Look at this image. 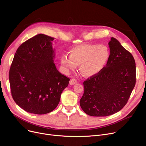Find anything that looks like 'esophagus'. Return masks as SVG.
Returning <instances> with one entry per match:
<instances>
[{
  "label": "esophagus",
  "mask_w": 146,
  "mask_h": 146,
  "mask_svg": "<svg viewBox=\"0 0 146 146\" xmlns=\"http://www.w3.org/2000/svg\"><path fill=\"white\" fill-rule=\"evenodd\" d=\"M77 83V80L75 79H72L71 80H70V84L71 85H75V84H76Z\"/></svg>",
  "instance_id": "1"
}]
</instances>
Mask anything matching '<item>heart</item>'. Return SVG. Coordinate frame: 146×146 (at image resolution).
<instances>
[{
	"label": "heart",
	"instance_id": "heart-1",
	"mask_svg": "<svg viewBox=\"0 0 146 146\" xmlns=\"http://www.w3.org/2000/svg\"><path fill=\"white\" fill-rule=\"evenodd\" d=\"M110 56V50L106 45L85 44L72 48L69 52V57H62L61 63L67 72L79 66L80 72L89 77L102 71L107 65Z\"/></svg>",
	"mask_w": 146,
	"mask_h": 146
}]
</instances>
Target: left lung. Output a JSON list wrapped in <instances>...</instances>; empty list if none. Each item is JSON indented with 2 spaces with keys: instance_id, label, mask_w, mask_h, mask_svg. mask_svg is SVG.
<instances>
[{
  "instance_id": "left-lung-1",
  "label": "left lung",
  "mask_w": 146,
  "mask_h": 146,
  "mask_svg": "<svg viewBox=\"0 0 146 146\" xmlns=\"http://www.w3.org/2000/svg\"><path fill=\"white\" fill-rule=\"evenodd\" d=\"M108 45L110 56L106 67L84 82L80 106L90 116L106 117L120 111L136 84V63L132 54L114 38Z\"/></svg>"
}]
</instances>
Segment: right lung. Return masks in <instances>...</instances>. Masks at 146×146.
<instances>
[{"mask_svg":"<svg viewBox=\"0 0 146 146\" xmlns=\"http://www.w3.org/2000/svg\"><path fill=\"white\" fill-rule=\"evenodd\" d=\"M54 38L38 34L22 43L15 53L9 71L13 99L27 112L45 114L58 106L70 78L54 63Z\"/></svg>","mask_w":146,"mask_h":146,"instance_id":"add662e5","label":"right lung"}]
</instances>
